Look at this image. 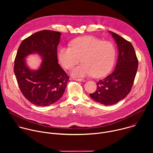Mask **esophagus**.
Wrapping results in <instances>:
<instances>
[{
  "label": "esophagus",
  "instance_id": "obj_1",
  "mask_svg": "<svg viewBox=\"0 0 153 153\" xmlns=\"http://www.w3.org/2000/svg\"><path fill=\"white\" fill-rule=\"evenodd\" d=\"M73 80H76V81H79V82H84L85 80L83 79H79V78H76V77H73Z\"/></svg>",
  "mask_w": 153,
  "mask_h": 153
}]
</instances>
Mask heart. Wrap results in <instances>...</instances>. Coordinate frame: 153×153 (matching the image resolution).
<instances>
[{
    "label": "heart",
    "instance_id": "heart-1",
    "mask_svg": "<svg viewBox=\"0 0 153 153\" xmlns=\"http://www.w3.org/2000/svg\"><path fill=\"white\" fill-rule=\"evenodd\" d=\"M57 56L62 66L67 70L72 69L81 59L83 63L72 71V75L79 77L93 75L101 77L112 70L116 49L111 42L87 36L73 40L70 47H61Z\"/></svg>",
    "mask_w": 153,
    "mask_h": 153
}]
</instances>
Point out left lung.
<instances>
[{
	"instance_id": "left-lung-1",
	"label": "left lung",
	"mask_w": 153,
	"mask_h": 153,
	"mask_svg": "<svg viewBox=\"0 0 153 153\" xmlns=\"http://www.w3.org/2000/svg\"><path fill=\"white\" fill-rule=\"evenodd\" d=\"M118 47L119 56L114 71L97 83L96 91L90 94L96 102L111 105L125 99L129 93L138 68V60L133 45L119 35L109 31Z\"/></svg>"
}]
</instances>
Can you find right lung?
Returning a JSON list of instances; mask_svg holds the SVG:
<instances>
[{"label": "right lung", "instance_id": "right-lung-1", "mask_svg": "<svg viewBox=\"0 0 153 153\" xmlns=\"http://www.w3.org/2000/svg\"><path fill=\"white\" fill-rule=\"evenodd\" d=\"M61 33L51 30L37 32L24 39L14 60V71L20 91L31 103L47 106L63 96L69 77L58 63L57 48ZM39 54L43 60L38 70L31 71L25 58Z\"/></svg>", "mask_w": 153, "mask_h": 153}]
</instances>
